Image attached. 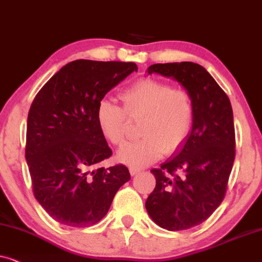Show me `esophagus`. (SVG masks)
I'll list each match as a JSON object with an SVG mask.
<instances>
[{
  "mask_svg": "<svg viewBox=\"0 0 262 262\" xmlns=\"http://www.w3.org/2000/svg\"><path fill=\"white\" fill-rule=\"evenodd\" d=\"M129 172H130L132 176L137 175V173L141 172V169H139V167H135V166H130L129 167Z\"/></svg>",
  "mask_w": 262,
  "mask_h": 262,
  "instance_id": "esophagus-1",
  "label": "esophagus"
}]
</instances>
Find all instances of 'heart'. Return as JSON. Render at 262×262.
Segmentation results:
<instances>
[{
  "label": "heart",
  "instance_id": "obj_1",
  "mask_svg": "<svg viewBox=\"0 0 262 262\" xmlns=\"http://www.w3.org/2000/svg\"><path fill=\"white\" fill-rule=\"evenodd\" d=\"M124 107L100 100L97 124L104 139L118 146L124 141L129 117L140 118L141 140L124 145L117 159L127 165L142 167L155 163L164 153L180 151L189 137L194 122V104L189 93L166 82L141 79L121 92Z\"/></svg>",
  "mask_w": 262,
  "mask_h": 262
}]
</instances>
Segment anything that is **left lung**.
<instances>
[{
    "label": "left lung",
    "instance_id": "8db88e82",
    "mask_svg": "<svg viewBox=\"0 0 262 262\" xmlns=\"http://www.w3.org/2000/svg\"><path fill=\"white\" fill-rule=\"evenodd\" d=\"M147 73L175 80L193 99L189 137L173 157L151 170L156 188L145 205L160 228L187 230L206 221L225 196L235 160L231 103L210 73L198 63H157L149 66Z\"/></svg>",
    "mask_w": 262,
    "mask_h": 262
}]
</instances>
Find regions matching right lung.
Returning a JSON list of instances; mask_svg holds the SVG:
<instances>
[{
  "instance_id": "add662e5",
  "label": "right lung",
  "mask_w": 262,
  "mask_h": 262,
  "mask_svg": "<svg viewBox=\"0 0 262 262\" xmlns=\"http://www.w3.org/2000/svg\"><path fill=\"white\" fill-rule=\"evenodd\" d=\"M138 66L76 60L37 93L27 117L25 157L34 198L56 222L95 225L130 180L128 167H99L113 155L97 124V106Z\"/></svg>"
}]
</instances>
